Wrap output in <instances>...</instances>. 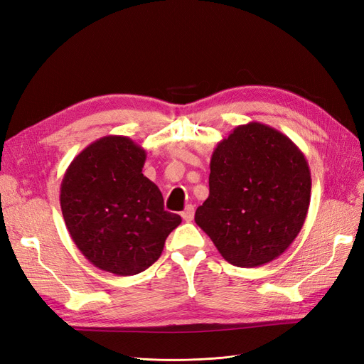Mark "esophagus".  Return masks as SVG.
I'll list each match as a JSON object with an SVG mask.
<instances>
[{
  "label": "esophagus",
  "mask_w": 364,
  "mask_h": 364,
  "mask_svg": "<svg viewBox=\"0 0 364 364\" xmlns=\"http://www.w3.org/2000/svg\"><path fill=\"white\" fill-rule=\"evenodd\" d=\"M181 215H182V218L185 220V222H191V220L194 218V206L193 205L186 206L183 211L181 213Z\"/></svg>",
  "instance_id": "esophagus-1"
}]
</instances>
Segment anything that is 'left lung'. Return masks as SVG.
<instances>
[{
	"mask_svg": "<svg viewBox=\"0 0 364 364\" xmlns=\"http://www.w3.org/2000/svg\"><path fill=\"white\" fill-rule=\"evenodd\" d=\"M209 168V196L194 220L222 257L258 267L282 255L310 206L311 174L299 147L252 121L218 142Z\"/></svg>",
	"mask_w": 364,
	"mask_h": 364,
	"instance_id": "obj_1",
	"label": "left lung"
}]
</instances>
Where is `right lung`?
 I'll use <instances>...</instances> for the list:
<instances>
[{"mask_svg":"<svg viewBox=\"0 0 364 364\" xmlns=\"http://www.w3.org/2000/svg\"><path fill=\"white\" fill-rule=\"evenodd\" d=\"M146 150L109 135L77 155L63 174L60 208L68 232L95 267L130 277L149 269L182 222L164 209L158 186L142 174Z\"/></svg>","mask_w":364,"mask_h":364,"instance_id":"1","label":"right lung"}]
</instances>
